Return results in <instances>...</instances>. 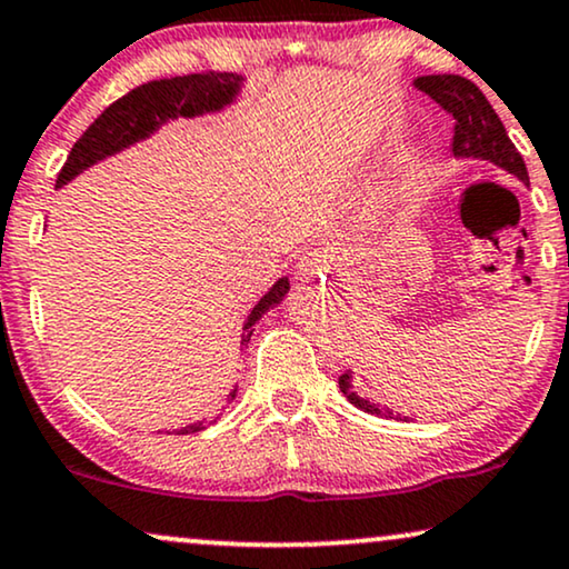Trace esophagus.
<instances>
[{
	"label": "esophagus",
	"mask_w": 569,
	"mask_h": 569,
	"mask_svg": "<svg viewBox=\"0 0 569 569\" xmlns=\"http://www.w3.org/2000/svg\"><path fill=\"white\" fill-rule=\"evenodd\" d=\"M325 272H328V268H325V260L315 252L301 257L297 264V280L301 286H307V289H312V286H322Z\"/></svg>",
	"instance_id": "esophagus-1"
}]
</instances>
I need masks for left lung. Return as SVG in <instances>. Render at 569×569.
I'll list each match as a JSON object with an SVG mask.
<instances>
[{
  "instance_id": "obj_1",
  "label": "left lung",
  "mask_w": 569,
  "mask_h": 569,
  "mask_svg": "<svg viewBox=\"0 0 569 569\" xmlns=\"http://www.w3.org/2000/svg\"><path fill=\"white\" fill-rule=\"evenodd\" d=\"M413 88L427 93L429 98H435L450 113L452 121H456V130H452V156L468 158V161H489L497 169L512 173L522 184H528L526 161H522L518 148L512 146V140L507 138L505 124L499 121L497 111L491 109L487 96L471 80L460 78V74H423V78L413 80ZM338 385L340 392L348 398V403L361 408L363 413L380 416V419L408 421V416L361 398L353 388V372L340 375Z\"/></svg>"
}]
</instances>
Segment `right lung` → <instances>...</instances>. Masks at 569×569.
Here are the masks:
<instances>
[{
    "label": "right lung",
    "instance_id": "right-lung-1",
    "mask_svg": "<svg viewBox=\"0 0 569 569\" xmlns=\"http://www.w3.org/2000/svg\"><path fill=\"white\" fill-rule=\"evenodd\" d=\"M244 74L237 72H197V74H181V78H163L150 80L146 86L130 90L113 101L93 124L82 132V138L74 142L67 163L62 166L57 177V189L70 184L74 177L88 171L90 166L106 161V158L121 153V150L138 146V142L148 140L156 134L163 124L173 119H194L206 117V113H218L237 103V98L244 88ZM291 283L289 278H278L270 286L268 293L257 301L249 312L244 328H241V346L249 343L252 338L254 325L278 307L289 293ZM231 400L237 398V388L231 392ZM216 423V419L210 421ZM202 423H187V427L177 429L179 435H192L200 431Z\"/></svg>",
    "mask_w": 569,
    "mask_h": 569
}]
</instances>
